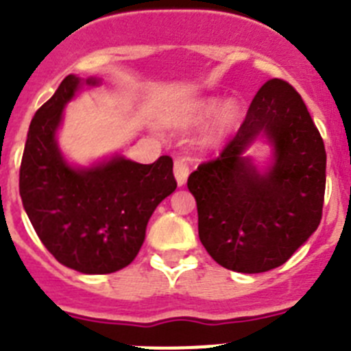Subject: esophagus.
Returning a JSON list of instances; mask_svg holds the SVG:
<instances>
[{
    "label": "esophagus",
    "instance_id": "34e87169",
    "mask_svg": "<svg viewBox=\"0 0 351 351\" xmlns=\"http://www.w3.org/2000/svg\"><path fill=\"white\" fill-rule=\"evenodd\" d=\"M173 173H176V179H178V184L182 186L190 176V161L188 158L179 156L173 161Z\"/></svg>",
    "mask_w": 351,
    "mask_h": 351
}]
</instances>
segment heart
<instances>
[{
	"mask_svg": "<svg viewBox=\"0 0 351 351\" xmlns=\"http://www.w3.org/2000/svg\"><path fill=\"white\" fill-rule=\"evenodd\" d=\"M219 110V100H207L200 105L197 112V121H206L213 117L214 114ZM239 121V107L235 104H226L225 107L219 110L218 119H216V126H214L213 138H221L225 137L226 133L230 132Z\"/></svg>",
	"mask_w": 351,
	"mask_h": 351,
	"instance_id": "obj_1",
	"label": "heart"
}]
</instances>
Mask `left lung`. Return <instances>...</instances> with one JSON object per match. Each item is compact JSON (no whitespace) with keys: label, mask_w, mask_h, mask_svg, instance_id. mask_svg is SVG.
<instances>
[{"label":"left lung","mask_w":351,"mask_h":351,"mask_svg":"<svg viewBox=\"0 0 351 351\" xmlns=\"http://www.w3.org/2000/svg\"><path fill=\"white\" fill-rule=\"evenodd\" d=\"M262 132L275 145L267 174L242 156ZM325 165L324 138L299 93L283 79L267 80L235 137L188 178L207 253L246 274L283 265L320 225Z\"/></svg>","instance_id":"left-lung-1"}]
</instances>
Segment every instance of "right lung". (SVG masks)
I'll list each match as a JSON object with an SVG mask.
<instances>
[{
	"instance_id": "right-lung-1",
	"label": "right lung",
	"mask_w": 351,
	"mask_h": 351,
	"mask_svg": "<svg viewBox=\"0 0 351 351\" xmlns=\"http://www.w3.org/2000/svg\"><path fill=\"white\" fill-rule=\"evenodd\" d=\"M79 86V77H64L31 119L19 193L36 235L58 262L84 274H110L137 256L151 214L178 182L170 156L151 165L125 158L91 169L66 165L56 130Z\"/></svg>"
}]
</instances>
